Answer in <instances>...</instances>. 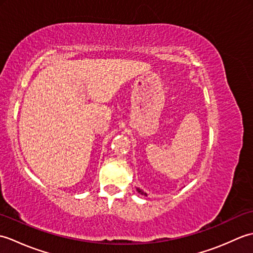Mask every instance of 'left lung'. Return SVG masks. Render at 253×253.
<instances>
[{"instance_id":"left-lung-1","label":"left lung","mask_w":253,"mask_h":253,"mask_svg":"<svg viewBox=\"0 0 253 253\" xmlns=\"http://www.w3.org/2000/svg\"><path fill=\"white\" fill-rule=\"evenodd\" d=\"M137 191H138V192H139V193H140V195H142V196H146V197H147V196H148V195H147V193H146V192H143V191H142V190H141V189H139V188H137Z\"/></svg>"}]
</instances>
